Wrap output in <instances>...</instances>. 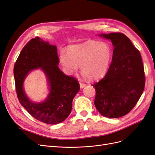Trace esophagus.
<instances>
[{
  "label": "esophagus",
  "instance_id": "1",
  "mask_svg": "<svg viewBox=\"0 0 155 155\" xmlns=\"http://www.w3.org/2000/svg\"><path fill=\"white\" fill-rule=\"evenodd\" d=\"M79 86H80V88H84V87H85L86 86V85H85V84H84V83H79Z\"/></svg>",
  "mask_w": 155,
  "mask_h": 155
}]
</instances>
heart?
Instances as JSON below:
<instances>
[{
    "label": "heart",
    "mask_w": 155,
    "mask_h": 155,
    "mask_svg": "<svg viewBox=\"0 0 155 155\" xmlns=\"http://www.w3.org/2000/svg\"><path fill=\"white\" fill-rule=\"evenodd\" d=\"M112 49L109 44L96 41H88L73 45L68 48L67 52L61 50L59 62L68 74H72L80 66L83 76L91 80L104 77L110 65Z\"/></svg>",
    "instance_id": "obj_1"
}]
</instances>
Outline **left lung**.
<instances>
[{
  "instance_id": "8db88e82",
  "label": "left lung",
  "mask_w": 155,
  "mask_h": 155,
  "mask_svg": "<svg viewBox=\"0 0 155 155\" xmlns=\"http://www.w3.org/2000/svg\"><path fill=\"white\" fill-rule=\"evenodd\" d=\"M98 36L110 40L114 50L105 77L92 85L96 94L94 105L104 116L120 118L133 109L143 92L145 75L141 55L121 33Z\"/></svg>"
}]
</instances>
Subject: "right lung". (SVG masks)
I'll return each mask as SVG.
<instances>
[{
    "label": "right lung",
    "mask_w": 155,
    "mask_h": 155,
    "mask_svg": "<svg viewBox=\"0 0 155 155\" xmlns=\"http://www.w3.org/2000/svg\"><path fill=\"white\" fill-rule=\"evenodd\" d=\"M57 46L39 37L31 39L20 53L14 66L16 91L21 105L34 118L47 124L61 123L72 110V100L80 87L75 78L64 74L59 67ZM41 69L48 81L49 93L40 102L31 101L24 88L26 77Z\"/></svg>",
    "instance_id": "obj_1"
}]
</instances>
